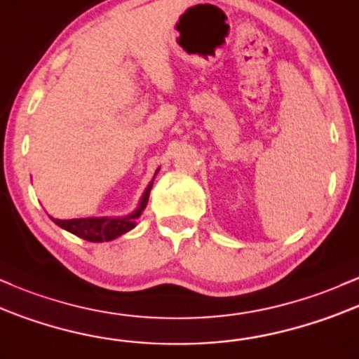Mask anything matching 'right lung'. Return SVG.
Instances as JSON below:
<instances>
[{
    "mask_svg": "<svg viewBox=\"0 0 359 359\" xmlns=\"http://www.w3.org/2000/svg\"><path fill=\"white\" fill-rule=\"evenodd\" d=\"M159 171V169H158ZM156 171V175H158ZM154 175V178H156ZM152 178L149 183L147 190L144 191L142 198H140L139 207L134 210L130 215L126 217H90V219H69V220H60V219H50L54 220V224H57L64 231L74 233V236L81 237L84 241H90V243H107V241H114L116 237H120L122 233H126L137 225V219L140 217V213L146 208L149 201V193H151Z\"/></svg>",
    "mask_w": 359,
    "mask_h": 359,
    "instance_id": "right-lung-1",
    "label": "right lung"
}]
</instances>
